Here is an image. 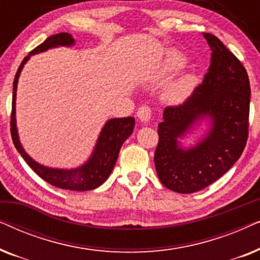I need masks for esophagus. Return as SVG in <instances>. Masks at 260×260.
Wrapping results in <instances>:
<instances>
[{
	"instance_id": "esophagus-1",
	"label": "esophagus",
	"mask_w": 260,
	"mask_h": 260,
	"mask_svg": "<svg viewBox=\"0 0 260 260\" xmlns=\"http://www.w3.org/2000/svg\"><path fill=\"white\" fill-rule=\"evenodd\" d=\"M151 116H152V110L150 106L142 105L141 108L137 110V117L141 122H144V123L149 122L151 118Z\"/></svg>"
}]
</instances>
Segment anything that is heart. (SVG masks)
<instances>
[{
  "instance_id": "heart-1",
  "label": "heart",
  "mask_w": 260,
  "mask_h": 260,
  "mask_svg": "<svg viewBox=\"0 0 260 260\" xmlns=\"http://www.w3.org/2000/svg\"><path fill=\"white\" fill-rule=\"evenodd\" d=\"M184 63H186V58L181 53H170L168 58L166 59V62L163 63L162 74L166 77L172 76L182 69ZM197 77L193 74H184L167 88L165 93L166 101L172 103V104H177V103L186 101L197 86Z\"/></svg>"
}]
</instances>
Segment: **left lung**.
<instances>
[{"label": "left lung", "mask_w": 260, "mask_h": 260, "mask_svg": "<svg viewBox=\"0 0 260 260\" xmlns=\"http://www.w3.org/2000/svg\"><path fill=\"white\" fill-rule=\"evenodd\" d=\"M211 48V65L202 84L182 104L167 106L158 124L155 167L165 187L181 194L199 191L232 168L248 138L251 87L240 60L215 35L202 33ZM208 116L212 126L187 151L177 138Z\"/></svg>", "instance_id": "obj_1"}]
</instances>
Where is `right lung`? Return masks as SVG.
Returning a JSON list of instances; mask_svg holds the SVG:
<instances>
[{
	"label": "right lung",
	"mask_w": 260,
	"mask_h": 260,
	"mask_svg": "<svg viewBox=\"0 0 260 260\" xmlns=\"http://www.w3.org/2000/svg\"><path fill=\"white\" fill-rule=\"evenodd\" d=\"M74 44L73 38L69 33H59L52 35L46 39L41 45L30 51L26 58L22 60L21 65L17 69V72L14 78L13 84V102H12V115H10V134H12L13 143L22 156L24 161L42 180L48 182L52 186L62 188L69 190H92L98 188L106 181L111 174L113 167L116 165L118 157L120 147L124 141L133 134L135 127L134 117H125V118H113L106 122L103 127L101 135L98 137V142L95 144L94 151L90 159L84 166L77 169H53L48 167L39 165L31 159L23 150L22 145L19 141L16 130L15 119V99H16V87L20 73L23 69V65L27 62L30 55L38 54L40 52L47 51L48 48L56 47V46H71Z\"/></svg>",
	"instance_id": "1"
}]
</instances>
